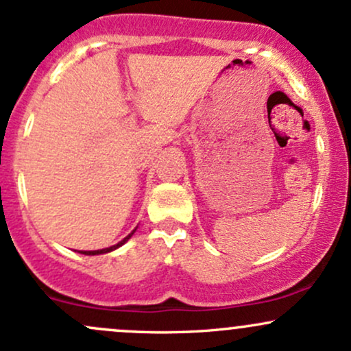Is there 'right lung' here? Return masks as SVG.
Here are the masks:
<instances>
[{
	"mask_svg": "<svg viewBox=\"0 0 351 351\" xmlns=\"http://www.w3.org/2000/svg\"><path fill=\"white\" fill-rule=\"evenodd\" d=\"M134 232H135V231H132L130 234H128L127 237H123V239L120 241L119 244H115V245H110V247H106V249H99V251H80V254H86V256H97V254H106V252H110V251H114V249L120 247V245L127 243V241L130 239V237H132V234H134Z\"/></svg>",
	"mask_w": 351,
	"mask_h": 351,
	"instance_id": "1",
	"label": "right lung"
}]
</instances>
